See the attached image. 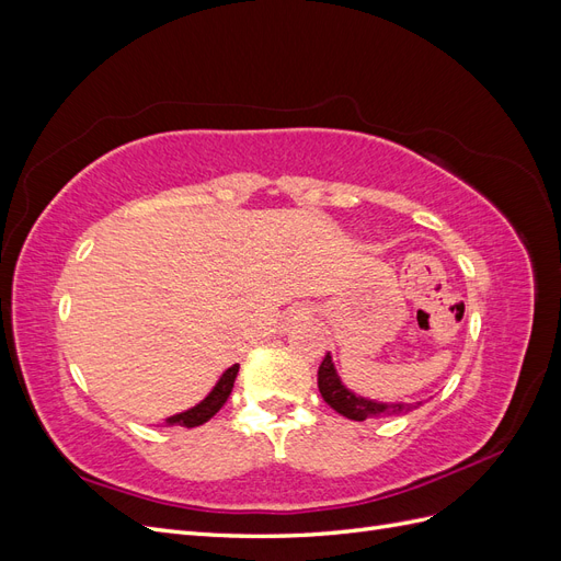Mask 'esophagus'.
<instances>
[{
	"instance_id": "34e87169",
	"label": "esophagus",
	"mask_w": 561,
	"mask_h": 561,
	"mask_svg": "<svg viewBox=\"0 0 561 561\" xmlns=\"http://www.w3.org/2000/svg\"><path fill=\"white\" fill-rule=\"evenodd\" d=\"M309 316L307 313H304V311H297L293 318H290V322H299V320H307Z\"/></svg>"
}]
</instances>
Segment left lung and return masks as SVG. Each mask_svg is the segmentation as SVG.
Here are the masks:
<instances>
[{
    "mask_svg": "<svg viewBox=\"0 0 561 561\" xmlns=\"http://www.w3.org/2000/svg\"><path fill=\"white\" fill-rule=\"evenodd\" d=\"M318 388H320V396L325 400L334 412H339L342 416L351 419V421H365L371 416H381V414H402V412H410L416 410V404H386V402H375V400H367L363 396H355L353 390H348L342 379H339L334 363H332V355L328 353L325 358H322L320 367H318Z\"/></svg>",
    "mask_w": 561,
    "mask_h": 561,
    "instance_id": "left-lung-1",
    "label": "left lung"
}]
</instances>
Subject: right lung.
<instances>
[{
	"mask_svg": "<svg viewBox=\"0 0 561 561\" xmlns=\"http://www.w3.org/2000/svg\"><path fill=\"white\" fill-rule=\"evenodd\" d=\"M236 375H239V365L229 367V369L225 371V375L219 377V381L215 383V388L206 396V400H201L196 407H192V410H186V412H180V414H175V416H171V419H165L168 426L196 428V426H201V423L210 421L219 410H222V404H225L227 398L231 396V388H233Z\"/></svg>",
	"mask_w": 561,
	"mask_h": 561,
	"instance_id": "right-lung-1",
	"label": "right lung"
}]
</instances>
